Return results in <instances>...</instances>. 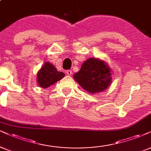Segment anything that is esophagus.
Segmentation results:
<instances>
[{"instance_id": "esophagus-1", "label": "esophagus", "mask_w": 151, "mask_h": 151, "mask_svg": "<svg viewBox=\"0 0 151 151\" xmlns=\"http://www.w3.org/2000/svg\"><path fill=\"white\" fill-rule=\"evenodd\" d=\"M66 73L68 76H71L72 75V71L70 70H66Z\"/></svg>"}]
</instances>
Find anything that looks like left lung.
Returning <instances> with one entry per match:
<instances>
[{
	"label": "left lung",
	"instance_id": "obj_1",
	"mask_svg": "<svg viewBox=\"0 0 151 151\" xmlns=\"http://www.w3.org/2000/svg\"><path fill=\"white\" fill-rule=\"evenodd\" d=\"M109 67L98 59L90 58L81 66V70L73 75V78L91 94L106 90L111 83Z\"/></svg>",
	"mask_w": 151,
	"mask_h": 151
}]
</instances>
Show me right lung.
Masks as SVG:
<instances>
[{
  "mask_svg": "<svg viewBox=\"0 0 151 151\" xmlns=\"http://www.w3.org/2000/svg\"><path fill=\"white\" fill-rule=\"evenodd\" d=\"M64 76L63 72L57 71V68L52 64L50 62H45L38 72L37 81L39 86L47 88L61 80Z\"/></svg>",
  "mask_w": 151,
  "mask_h": 151,
  "instance_id": "add662e5",
  "label": "right lung"
}]
</instances>
